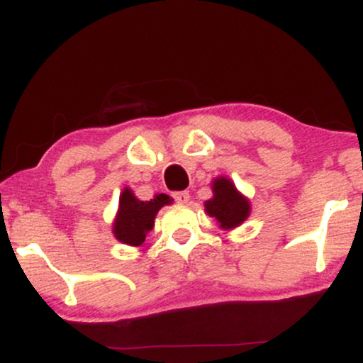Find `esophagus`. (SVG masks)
Masks as SVG:
<instances>
[{
  "mask_svg": "<svg viewBox=\"0 0 363 363\" xmlns=\"http://www.w3.org/2000/svg\"><path fill=\"white\" fill-rule=\"evenodd\" d=\"M174 199H176L177 203H187L189 201V193L187 191H179V193H174Z\"/></svg>",
  "mask_w": 363,
  "mask_h": 363,
  "instance_id": "34e87169",
  "label": "esophagus"
}]
</instances>
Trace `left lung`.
<instances>
[{
    "mask_svg": "<svg viewBox=\"0 0 363 363\" xmlns=\"http://www.w3.org/2000/svg\"><path fill=\"white\" fill-rule=\"evenodd\" d=\"M211 189H213V198L205 201L206 213L213 216L222 228L239 227L251 213V205L247 199L227 177H216Z\"/></svg>",
    "mask_w": 363,
    "mask_h": 363,
    "instance_id": "8db88e82",
    "label": "left lung"
}]
</instances>
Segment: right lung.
Segmentation results:
<instances>
[{
	"instance_id": "obj_1",
	"label": "right lung",
	"mask_w": 363,
	"mask_h": 363,
	"mask_svg": "<svg viewBox=\"0 0 363 363\" xmlns=\"http://www.w3.org/2000/svg\"><path fill=\"white\" fill-rule=\"evenodd\" d=\"M170 203L172 198L167 194H157L150 201H140L126 187L119 198V210L112 225L116 239L129 245L143 244L145 237L153 228L158 210Z\"/></svg>"
}]
</instances>
